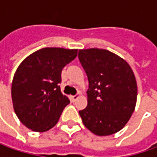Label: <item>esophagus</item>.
Here are the masks:
<instances>
[{"label":"esophagus","instance_id":"1","mask_svg":"<svg viewBox=\"0 0 157 157\" xmlns=\"http://www.w3.org/2000/svg\"><path fill=\"white\" fill-rule=\"evenodd\" d=\"M78 97H79V94H76V95H73V96H71V100L74 102V101H75V100H77Z\"/></svg>","mask_w":157,"mask_h":157}]
</instances>
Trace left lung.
<instances>
[{
	"label": "left lung",
	"instance_id": "1",
	"mask_svg": "<svg viewBox=\"0 0 157 157\" xmlns=\"http://www.w3.org/2000/svg\"><path fill=\"white\" fill-rule=\"evenodd\" d=\"M88 78L87 106L79 111L84 125L97 136H110L123 128L135 110L136 77L121 57L103 49L78 51Z\"/></svg>",
	"mask_w": 157,
	"mask_h": 157
}]
</instances>
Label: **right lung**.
<instances>
[{"instance_id": "obj_1", "label": "right lung", "mask_w": 157, "mask_h": 157, "mask_svg": "<svg viewBox=\"0 0 157 157\" xmlns=\"http://www.w3.org/2000/svg\"><path fill=\"white\" fill-rule=\"evenodd\" d=\"M77 53L78 50L44 48L18 66L12 82V101L17 117L28 128L45 132L57 123L70 103L61 93V72Z\"/></svg>"}]
</instances>
